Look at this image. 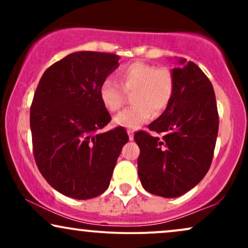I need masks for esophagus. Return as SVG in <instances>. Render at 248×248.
Masks as SVG:
<instances>
[{"instance_id": "obj_1", "label": "esophagus", "mask_w": 248, "mask_h": 248, "mask_svg": "<svg viewBox=\"0 0 248 248\" xmlns=\"http://www.w3.org/2000/svg\"><path fill=\"white\" fill-rule=\"evenodd\" d=\"M128 136H129V140H134V132L133 130H128Z\"/></svg>"}]
</instances>
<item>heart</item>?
Instances as JSON below:
<instances>
[{
  "label": "heart",
  "instance_id": "b5f03b06",
  "mask_svg": "<svg viewBox=\"0 0 248 248\" xmlns=\"http://www.w3.org/2000/svg\"><path fill=\"white\" fill-rule=\"evenodd\" d=\"M118 79L120 85L113 79H105L99 87V98L108 112L114 113L124 105V93H133L130 102L134 106L122 110L113 120L116 126L127 129H138L153 114L160 115L173 96L175 80L166 67L135 62L121 67Z\"/></svg>",
  "mask_w": 248,
  "mask_h": 248
}]
</instances>
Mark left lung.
Returning <instances> with one entry per match:
<instances>
[{
  "label": "left lung",
  "mask_w": 248,
  "mask_h": 248,
  "mask_svg": "<svg viewBox=\"0 0 248 248\" xmlns=\"http://www.w3.org/2000/svg\"><path fill=\"white\" fill-rule=\"evenodd\" d=\"M171 71L175 91L169 106L135 133L140 148L138 171L142 186L153 195L175 198L196 186L211 166L219 118L213 86L195 62L177 59Z\"/></svg>",
  "instance_id": "1"
}]
</instances>
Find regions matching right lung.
<instances>
[{"label":"right lung","mask_w":248,"mask_h":248,"mask_svg":"<svg viewBox=\"0 0 248 248\" xmlns=\"http://www.w3.org/2000/svg\"><path fill=\"white\" fill-rule=\"evenodd\" d=\"M118 66L114 53L79 51L51 65L37 86L30 107L33 156L43 177L67 197L106 191L129 140L124 127L99 133L110 121L99 87Z\"/></svg>","instance_id":"1"}]
</instances>
